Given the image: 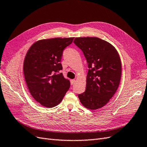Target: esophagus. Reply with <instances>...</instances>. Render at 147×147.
Here are the masks:
<instances>
[{
	"instance_id": "1",
	"label": "esophagus",
	"mask_w": 147,
	"mask_h": 147,
	"mask_svg": "<svg viewBox=\"0 0 147 147\" xmlns=\"http://www.w3.org/2000/svg\"><path fill=\"white\" fill-rule=\"evenodd\" d=\"M75 82V80H70V83L71 84H74Z\"/></svg>"
}]
</instances>
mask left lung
<instances>
[{
  "mask_svg": "<svg viewBox=\"0 0 147 147\" xmlns=\"http://www.w3.org/2000/svg\"><path fill=\"white\" fill-rule=\"evenodd\" d=\"M74 43L83 51L88 65L86 90L78 94L82 105L100 109L115 94L121 77V63L111 44L97 37H77Z\"/></svg>",
  "mask_w": 147,
  "mask_h": 147,
  "instance_id": "8db88e82",
  "label": "left lung"
}]
</instances>
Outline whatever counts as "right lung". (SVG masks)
Wrapping results in <instances>:
<instances>
[{
  "mask_svg": "<svg viewBox=\"0 0 147 147\" xmlns=\"http://www.w3.org/2000/svg\"><path fill=\"white\" fill-rule=\"evenodd\" d=\"M74 37L43 39L35 42L26 55L23 70L30 94L45 107H54L63 100L70 83L60 71L63 51Z\"/></svg>",
  "mask_w": 147,
  "mask_h": 147,
  "instance_id": "add662e5",
  "label": "right lung"
}]
</instances>
